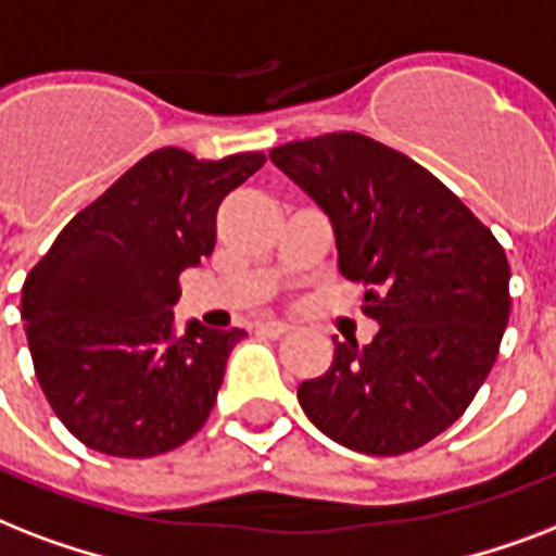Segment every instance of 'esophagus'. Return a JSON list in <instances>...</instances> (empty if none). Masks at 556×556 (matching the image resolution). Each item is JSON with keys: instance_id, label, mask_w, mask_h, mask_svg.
<instances>
[{"instance_id": "esophagus-1", "label": "esophagus", "mask_w": 556, "mask_h": 556, "mask_svg": "<svg viewBox=\"0 0 556 556\" xmlns=\"http://www.w3.org/2000/svg\"><path fill=\"white\" fill-rule=\"evenodd\" d=\"M257 333H264L269 339H281V337H290L292 327L287 321H261L257 325Z\"/></svg>"}]
</instances>
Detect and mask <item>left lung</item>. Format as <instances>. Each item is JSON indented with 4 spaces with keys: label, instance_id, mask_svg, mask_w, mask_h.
Wrapping results in <instances>:
<instances>
[{
    "label": "left lung",
    "instance_id": "8db88e82",
    "mask_svg": "<svg viewBox=\"0 0 556 556\" xmlns=\"http://www.w3.org/2000/svg\"><path fill=\"white\" fill-rule=\"evenodd\" d=\"M325 211L339 273L363 281L380 325L368 345L337 342L299 386L316 429L365 455H403L464 415L496 363L510 316V266L493 231L441 179L359 132L269 150Z\"/></svg>",
    "mask_w": 556,
    "mask_h": 556
}]
</instances>
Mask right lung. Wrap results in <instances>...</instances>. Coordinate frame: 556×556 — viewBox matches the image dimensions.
<instances>
[{"label": "right lung", "mask_w": 556, "mask_h": 556, "mask_svg": "<svg viewBox=\"0 0 556 556\" xmlns=\"http://www.w3.org/2000/svg\"><path fill=\"white\" fill-rule=\"evenodd\" d=\"M264 153L197 159L162 148L60 231L23 283L34 371L89 450L150 458L202 429L247 330L191 318L176 333L179 275L214 252L219 202Z\"/></svg>", "instance_id": "1"}]
</instances>
